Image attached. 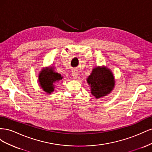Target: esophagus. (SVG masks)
<instances>
[{"label":"esophagus","mask_w":152,"mask_h":152,"mask_svg":"<svg viewBox=\"0 0 152 152\" xmlns=\"http://www.w3.org/2000/svg\"><path fill=\"white\" fill-rule=\"evenodd\" d=\"M72 77L73 79H77V77H78V71L76 70H73L72 71Z\"/></svg>","instance_id":"34e87169"}]
</instances>
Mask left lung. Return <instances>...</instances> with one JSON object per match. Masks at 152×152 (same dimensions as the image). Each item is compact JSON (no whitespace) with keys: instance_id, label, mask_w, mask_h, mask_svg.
Here are the masks:
<instances>
[{"instance_id":"obj_1","label":"left lung","mask_w":152,"mask_h":152,"mask_svg":"<svg viewBox=\"0 0 152 152\" xmlns=\"http://www.w3.org/2000/svg\"><path fill=\"white\" fill-rule=\"evenodd\" d=\"M87 82L91 87V94L97 99L110 94L115 86L113 73L105 66L93 68Z\"/></svg>"}]
</instances>
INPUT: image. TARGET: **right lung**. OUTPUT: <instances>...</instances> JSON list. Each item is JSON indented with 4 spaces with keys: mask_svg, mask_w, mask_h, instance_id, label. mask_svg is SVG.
<instances>
[{
    "mask_svg": "<svg viewBox=\"0 0 152 152\" xmlns=\"http://www.w3.org/2000/svg\"><path fill=\"white\" fill-rule=\"evenodd\" d=\"M63 77L55 72L52 66L44 68L39 74V85L46 93L50 94L54 91V84L61 80Z\"/></svg>",
    "mask_w": 152,
    "mask_h": 152,
    "instance_id": "right-lung-1",
    "label": "right lung"
}]
</instances>
